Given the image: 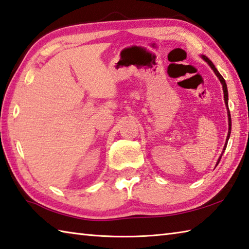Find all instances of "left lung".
I'll use <instances>...</instances> for the list:
<instances>
[{
  "label": "left lung",
  "instance_id": "obj_1",
  "mask_svg": "<svg viewBox=\"0 0 249 249\" xmlns=\"http://www.w3.org/2000/svg\"><path fill=\"white\" fill-rule=\"evenodd\" d=\"M200 57L202 58L203 61H205L208 65H209L210 67H211V70L214 71V74L216 75V77L219 78V80H220V83H221V85H222V88H223V93H224V102H225V107H227V109H228V117H229V132H228V137H227V142H225V144H224V148H223V152H224V150H225V148H227V144H228V142H229V138H230V135H231V126H232V122H231V114H230V111H229V103H228V101H229V93H228V87H227V83H225V80H224V78L222 77V76H221V74L219 73L218 71V70L215 69V66L213 65V63H212L209 58H208L206 55H200ZM221 157H222V155L220 156V158H219V160H218V163H219V161H220V159H221ZM218 163H216V165H218Z\"/></svg>",
  "mask_w": 249,
  "mask_h": 249
}]
</instances>
